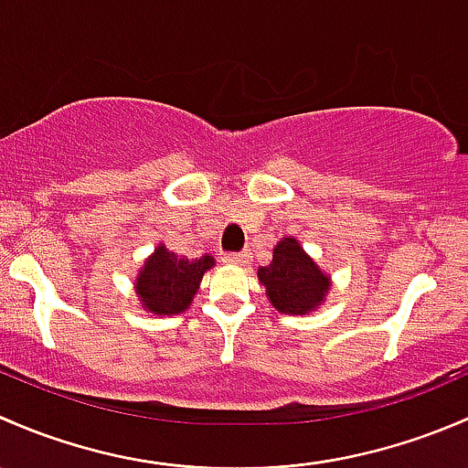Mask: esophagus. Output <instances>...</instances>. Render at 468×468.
<instances>
[{
  "label": "esophagus",
  "mask_w": 468,
  "mask_h": 468,
  "mask_svg": "<svg viewBox=\"0 0 468 468\" xmlns=\"http://www.w3.org/2000/svg\"><path fill=\"white\" fill-rule=\"evenodd\" d=\"M225 261L228 263H232V266H245V263H248V254L245 252H232V254H225Z\"/></svg>",
  "instance_id": "1"
}]
</instances>
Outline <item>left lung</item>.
<instances>
[{
	"label": "left lung",
	"mask_w": 468,
	"mask_h": 468,
	"mask_svg": "<svg viewBox=\"0 0 468 468\" xmlns=\"http://www.w3.org/2000/svg\"><path fill=\"white\" fill-rule=\"evenodd\" d=\"M259 279L272 306L291 315H306L329 292V277L306 257L295 239L279 240L272 261L259 270Z\"/></svg>",
	"instance_id": "left-lung-1"
}]
</instances>
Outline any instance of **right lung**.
I'll return each mask as SVG.
<instances>
[{
	"label": "right lung",
	"instance_id": "obj_1",
	"mask_svg": "<svg viewBox=\"0 0 468 468\" xmlns=\"http://www.w3.org/2000/svg\"><path fill=\"white\" fill-rule=\"evenodd\" d=\"M211 266L214 259L209 254L186 259L160 245L137 277L139 300L144 308L157 315H176L186 311L198 291L202 274Z\"/></svg>",
	"mask_w": 468,
	"mask_h": 468
}]
</instances>
